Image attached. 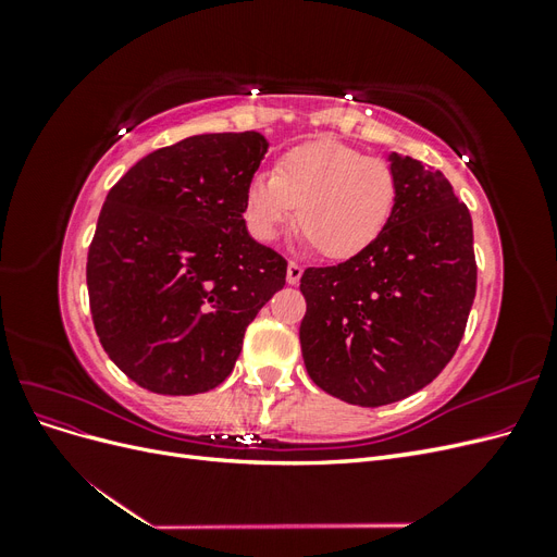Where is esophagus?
<instances>
[{"label": "esophagus", "mask_w": 557, "mask_h": 557, "mask_svg": "<svg viewBox=\"0 0 557 557\" xmlns=\"http://www.w3.org/2000/svg\"><path fill=\"white\" fill-rule=\"evenodd\" d=\"M301 272H305V267L301 264H297V262H288V283L290 285H295V283H299V278H301Z\"/></svg>", "instance_id": "34e87169"}]
</instances>
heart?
<instances>
[{"label": "heart", "mask_w": 557, "mask_h": 557, "mask_svg": "<svg viewBox=\"0 0 557 557\" xmlns=\"http://www.w3.org/2000/svg\"><path fill=\"white\" fill-rule=\"evenodd\" d=\"M397 178L391 162L339 141H311L285 153L274 174H256L244 195V221L260 242L297 223L330 260L372 246L391 223Z\"/></svg>", "instance_id": "1"}]
</instances>
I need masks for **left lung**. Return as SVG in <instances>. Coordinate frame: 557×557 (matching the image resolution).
Listing matches in <instances>:
<instances>
[{"mask_svg":"<svg viewBox=\"0 0 557 557\" xmlns=\"http://www.w3.org/2000/svg\"><path fill=\"white\" fill-rule=\"evenodd\" d=\"M397 205L381 237L299 281V344L311 381L358 407L418 393L458 350L476 295L474 230L442 172L391 156Z\"/></svg>","mask_w":557,"mask_h":557,"instance_id":"left-lung-1","label":"left lung"}]
</instances>
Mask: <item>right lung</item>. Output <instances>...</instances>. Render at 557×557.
<instances>
[{
	"mask_svg": "<svg viewBox=\"0 0 557 557\" xmlns=\"http://www.w3.org/2000/svg\"><path fill=\"white\" fill-rule=\"evenodd\" d=\"M267 146L260 132L197 134L141 158L107 195L86 264L90 313L107 356L150 393L221 385L285 285L288 262L244 221Z\"/></svg>",
	"mask_w": 557,
	"mask_h": 557,
	"instance_id": "1",
	"label": "right lung"
}]
</instances>
